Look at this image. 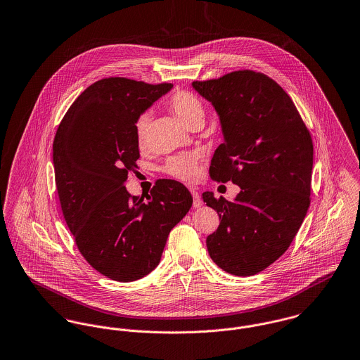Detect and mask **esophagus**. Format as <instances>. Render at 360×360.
<instances>
[{"instance_id":"obj_1","label":"esophagus","mask_w":360,"mask_h":360,"mask_svg":"<svg viewBox=\"0 0 360 360\" xmlns=\"http://www.w3.org/2000/svg\"><path fill=\"white\" fill-rule=\"evenodd\" d=\"M191 194H193V198H194V202H193L194 207H200L202 206V199H200V196L198 194V191L191 190Z\"/></svg>"}]
</instances>
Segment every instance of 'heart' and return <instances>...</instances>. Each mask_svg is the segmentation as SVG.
Masks as SVG:
<instances>
[{
	"label": "heart",
	"instance_id": "b5f03b06",
	"mask_svg": "<svg viewBox=\"0 0 360 360\" xmlns=\"http://www.w3.org/2000/svg\"><path fill=\"white\" fill-rule=\"evenodd\" d=\"M167 107L184 127H188L195 121H203V117H205V111L200 100L187 91L174 92L170 98H167ZM148 127H150V115L148 114L140 115L134 125L136 140L140 147L146 144ZM198 160L199 158L195 153H184V154L174 155L165 162L162 172L183 181H193L198 176Z\"/></svg>",
	"mask_w": 360,
	"mask_h": 360
}]
</instances>
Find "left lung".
Instances as JSON below:
<instances>
[{
	"mask_svg": "<svg viewBox=\"0 0 360 360\" xmlns=\"http://www.w3.org/2000/svg\"><path fill=\"white\" fill-rule=\"evenodd\" d=\"M193 88L212 103L224 136L210 177L240 188L233 200L202 194L220 217L206 238L209 256L229 274L250 276L288 250L305 219L312 139L290 96L262 72L233 71Z\"/></svg>",
	"mask_w": 360,
	"mask_h": 360,
	"instance_id": "obj_1",
	"label": "left lung"
}]
</instances>
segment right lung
<instances>
[{
	"label": "right lung",
	"mask_w": 360,
	"mask_h": 360,
	"mask_svg": "<svg viewBox=\"0 0 360 360\" xmlns=\"http://www.w3.org/2000/svg\"><path fill=\"white\" fill-rule=\"evenodd\" d=\"M172 88L100 79L71 104L55 136V181L65 223L85 260L112 281H137L155 269L169 232L193 205L176 180H158L146 199L124 186L140 158L136 121Z\"/></svg>",
	"instance_id": "right-lung-1"
}]
</instances>
